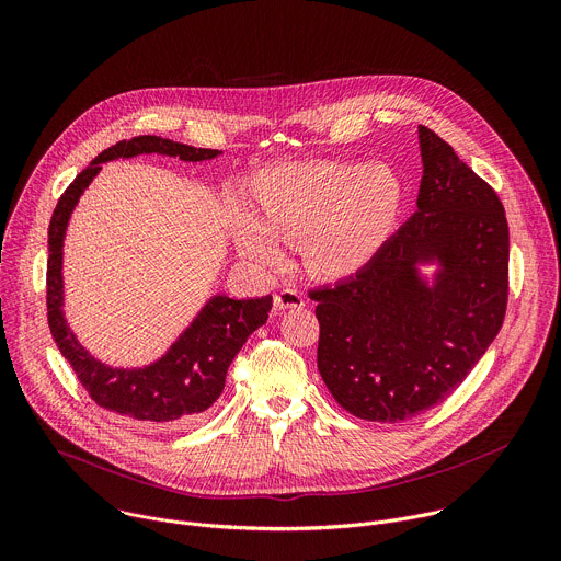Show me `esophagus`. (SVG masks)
<instances>
[{"instance_id": "1", "label": "esophagus", "mask_w": 561, "mask_h": 561, "mask_svg": "<svg viewBox=\"0 0 561 561\" xmlns=\"http://www.w3.org/2000/svg\"><path fill=\"white\" fill-rule=\"evenodd\" d=\"M275 310H288V308H301L304 306V295L295 288H284L275 295L273 299Z\"/></svg>"}]
</instances>
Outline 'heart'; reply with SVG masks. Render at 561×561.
<instances>
[{
  "instance_id": "b5f03b06",
  "label": "heart",
  "mask_w": 561,
  "mask_h": 561,
  "mask_svg": "<svg viewBox=\"0 0 561 561\" xmlns=\"http://www.w3.org/2000/svg\"><path fill=\"white\" fill-rule=\"evenodd\" d=\"M251 208L232 204L228 228L244 260L275 268L280 242H299L308 273L342 279L381 249L404 204V184L386 164L288 162L249 184Z\"/></svg>"
}]
</instances>
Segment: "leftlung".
<instances>
[{
    "label": "left lung",
    "mask_w": 561,
    "mask_h": 561,
    "mask_svg": "<svg viewBox=\"0 0 561 561\" xmlns=\"http://www.w3.org/2000/svg\"><path fill=\"white\" fill-rule=\"evenodd\" d=\"M415 215L353 277L310 290L317 368L337 404L402 422L444 399L497 337L508 301V221L497 193L420 126ZM437 263L433 283L419 266Z\"/></svg>",
    "instance_id": "8db88e82"
}]
</instances>
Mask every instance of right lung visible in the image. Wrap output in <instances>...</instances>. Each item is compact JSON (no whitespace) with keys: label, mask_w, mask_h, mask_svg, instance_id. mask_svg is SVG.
I'll list each match as a JSON object with an SVG mask.
<instances>
[{"label":"right lung","mask_w":561,"mask_h":561,"mask_svg":"<svg viewBox=\"0 0 561 561\" xmlns=\"http://www.w3.org/2000/svg\"><path fill=\"white\" fill-rule=\"evenodd\" d=\"M150 152L180 157L182 162H204L219 154V150L210 148H195L157 135H139L100 152L72 180L59 197L48 226V329L59 353L68 359L77 379L82 381L98 407L150 426L182 428L215 404L224 390L230 362L242 351L253 331L266 324L273 297L232 299L213 295L175 344L157 362L141 368H115L95 359L68 329L61 308L64 237L79 197L102 171V164L119 157L128 159Z\"/></svg>","instance_id":"right-lung-1"}]
</instances>
